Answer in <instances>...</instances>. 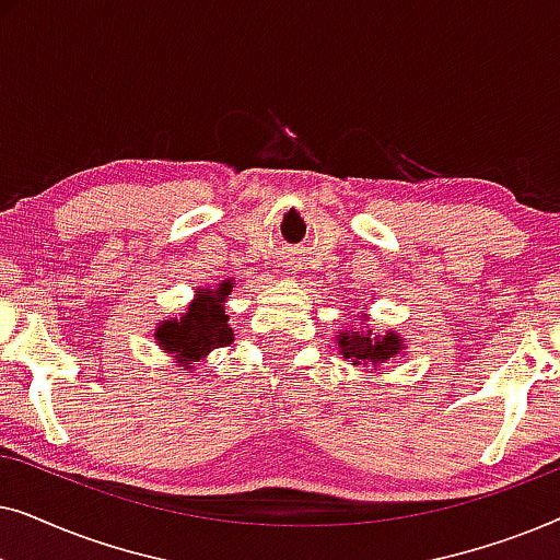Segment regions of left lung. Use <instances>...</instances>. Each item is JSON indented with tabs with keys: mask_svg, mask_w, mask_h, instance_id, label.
Instances as JSON below:
<instances>
[{
	"mask_svg": "<svg viewBox=\"0 0 560 560\" xmlns=\"http://www.w3.org/2000/svg\"><path fill=\"white\" fill-rule=\"evenodd\" d=\"M359 320H366V313L359 316ZM336 347H339V354H343L347 362L354 366H374V370H382V364H387L389 359L405 354V339L393 328L387 331H374L366 324L364 328H349V331L336 334Z\"/></svg>",
	"mask_w": 560,
	"mask_h": 560,
	"instance_id": "8db88e82",
	"label": "left lung"
}]
</instances>
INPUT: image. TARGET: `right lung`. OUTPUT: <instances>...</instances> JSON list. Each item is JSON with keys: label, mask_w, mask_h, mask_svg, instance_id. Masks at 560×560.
Masks as SVG:
<instances>
[{"label": "right lung", "mask_w": 560, "mask_h": 560, "mask_svg": "<svg viewBox=\"0 0 560 560\" xmlns=\"http://www.w3.org/2000/svg\"><path fill=\"white\" fill-rule=\"evenodd\" d=\"M236 280L226 278L209 288H196L194 301L178 318H165L155 326V343L175 359V366L194 372L206 362L213 349L229 347L234 331L229 326L226 298L232 295Z\"/></svg>", "instance_id": "right-lung-1"}]
</instances>
